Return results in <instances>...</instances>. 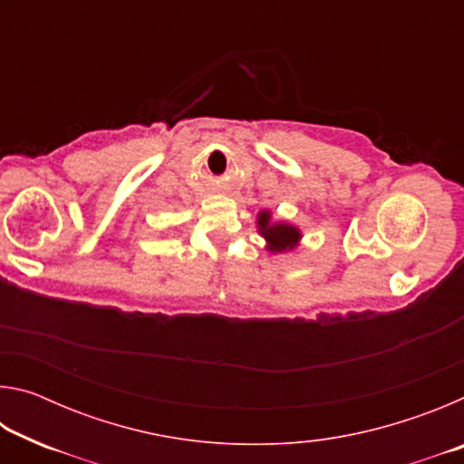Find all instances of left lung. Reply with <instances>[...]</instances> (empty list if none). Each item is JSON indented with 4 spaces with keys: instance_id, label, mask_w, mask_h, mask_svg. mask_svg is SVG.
Wrapping results in <instances>:
<instances>
[{
    "instance_id": "1",
    "label": "left lung",
    "mask_w": 464,
    "mask_h": 464,
    "mask_svg": "<svg viewBox=\"0 0 464 464\" xmlns=\"http://www.w3.org/2000/svg\"><path fill=\"white\" fill-rule=\"evenodd\" d=\"M260 233L268 241V246L272 251H282V249H290L293 246H296V241L301 235L295 229V227L285 225V223H270V213H260Z\"/></svg>"
}]
</instances>
